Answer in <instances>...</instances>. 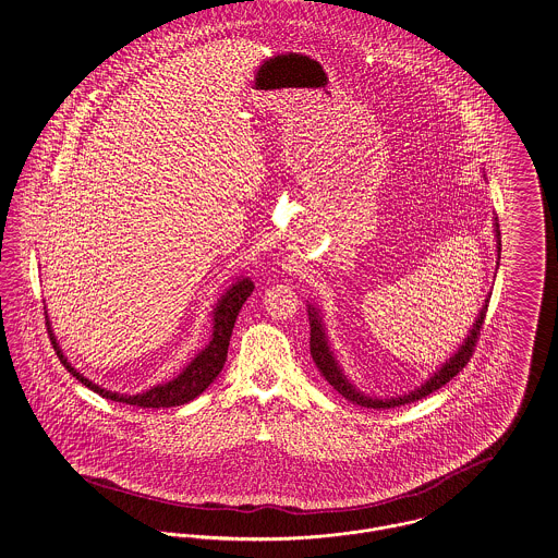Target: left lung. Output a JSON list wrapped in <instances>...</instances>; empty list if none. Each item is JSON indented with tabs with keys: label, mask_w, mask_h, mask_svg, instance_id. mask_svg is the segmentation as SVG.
<instances>
[{
	"label": "left lung",
	"mask_w": 558,
	"mask_h": 558,
	"mask_svg": "<svg viewBox=\"0 0 558 558\" xmlns=\"http://www.w3.org/2000/svg\"><path fill=\"white\" fill-rule=\"evenodd\" d=\"M486 179V174H484ZM493 228H495V241H497V268H499V262H501V232H499V221L497 217H493ZM497 277V272H495ZM490 294L484 299V303L477 311V317L473 319V326L469 328L466 337L462 339V343L458 345L457 352L450 355L446 362H441L420 386H415L413 390H407L403 395H395V397H375V395H364L354 381L350 379V375L345 373L343 364L339 362V357L332 350V343H330V337H328V330H326V324H324V313L319 308V304L313 303V301H306V313H308V326H311V355H313V362L317 364V368L322 371V375L326 377V381L339 392L343 395L348 401H352L355 405L368 407V409H390V407L405 405V403H413L417 399H424L428 397L430 392L439 390L441 386H446L452 377H457L458 373L464 368V364L469 362V357L473 354V348H475V341H477V335H480V328L484 324V317H486V311H488V301H490Z\"/></svg>",
	"instance_id": "1"
}]
</instances>
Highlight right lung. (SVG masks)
<instances>
[{"mask_svg": "<svg viewBox=\"0 0 558 558\" xmlns=\"http://www.w3.org/2000/svg\"><path fill=\"white\" fill-rule=\"evenodd\" d=\"M254 288L252 277H236V281H232V286H228V290L213 304V311H210V317H213L210 339H208V343L204 345L203 350L181 368L179 375H174L168 381L155 384L151 388H147L143 392H136V395L114 392V390L101 388L96 381L85 377L76 366H72V362L63 355V350L59 348V341H57V337L52 332L49 311H47V326H49L52 348H54V352L59 355L61 364L68 368V373L72 377H76L83 386H87L96 395H100V397L108 399V401H114V403L143 407V409L145 407L159 409V407L185 405V403L194 401L196 397H201L204 390L217 379V375L221 373V368L226 364V357H228V345H230L234 322H236L239 311L243 308L245 301L252 296Z\"/></svg>", "mask_w": 558, "mask_h": 558, "instance_id": "1", "label": "right lung"}]
</instances>
